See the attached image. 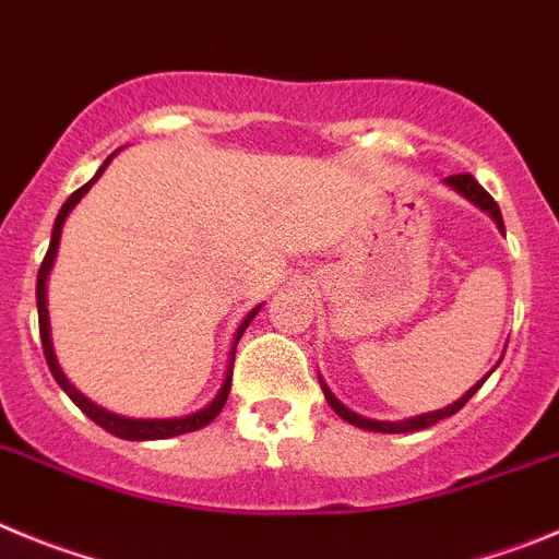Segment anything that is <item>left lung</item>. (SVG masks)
Returning <instances> with one entry per match:
<instances>
[{
	"instance_id": "left-lung-1",
	"label": "left lung",
	"mask_w": 559,
	"mask_h": 559,
	"mask_svg": "<svg viewBox=\"0 0 559 559\" xmlns=\"http://www.w3.org/2000/svg\"><path fill=\"white\" fill-rule=\"evenodd\" d=\"M445 186H451V189H454V192H460L462 198H467L474 205H479L481 211H487V214H490V217L496 219V225H499V230H504V219H501L499 203H496V200H492L490 194H487L485 189H481L479 180H476L474 175H471V173L449 175V178H445ZM499 361H501V359H499ZM492 370H496V367H492ZM492 370H490V373H492ZM490 373H487V376H490ZM487 376H485V379H481V381H476V384L471 386V390H467L460 401H454V404H449V406H445V409L426 412V415L409 417V420H370V417H361V415H356V412H350L345 404H340V401L334 399V392H331L329 386L323 384V381H320V386H323L325 401H329V404H331V409H334L336 415L342 417V420H348L350 426H359V429H365V431H381V435H404V431L429 429V426H435L437 420H442V417L456 415V412H460L462 406L467 404V401L474 399V392L479 390L481 384H485Z\"/></svg>"
}]
</instances>
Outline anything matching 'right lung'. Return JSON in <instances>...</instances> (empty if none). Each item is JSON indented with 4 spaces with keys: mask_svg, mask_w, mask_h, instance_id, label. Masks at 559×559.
I'll use <instances>...</instances> for the list:
<instances>
[{
    "mask_svg": "<svg viewBox=\"0 0 559 559\" xmlns=\"http://www.w3.org/2000/svg\"><path fill=\"white\" fill-rule=\"evenodd\" d=\"M117 155V153H114ZM114 155H108L105 158V164L99 167V173L94 175L92 180L85 186H80L78 192L72 194V198L67 200V203L60 205L58 217H55V228H52V239H49V250L47 255H44L41 261V270H38V284H35V300H38V329H41V345H44V356H47V365L49 370H52L55 381L60 384V390L67 392L69 399L74 401V404L80 406V409L85 412V415L92 417L94 424L103 426L105 431H110L114 437H122V440H167V437H178V435H186V431H198L203 429V426H209L214 417L223 412L225 401H228V392H230V376H234V354H236V342L242 340L245 329L250 325V320H253L255 314H259L261 306H255L253 311H248V317L242 320V325L236 329V336H234V348H230V359H228V373H225V381L223 386H219L217 399L211 401L209 406H203L200 412H194V415H186V417H160V420H142V417H122V415H114V412L103 409V406L92 404V401L85 399L83 392H78L72 386V381L63 376V370H60L58 359H55V348H52V336H49V311H47V278H49V270H52L55 264V255H58V245H60V230H63V223H67L69 211L74 209V205L80 203V198H83L88 189L94 186V180L99 178V175L105 173V167L110 164V158Z\"/></svg>",
    "mask_w": 559,
    "mask_h": 559,
    "instance_id": "1",
    "label": "right lung"
}]
</instances>
